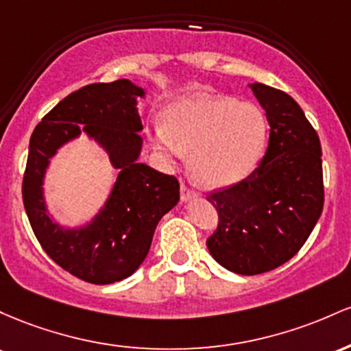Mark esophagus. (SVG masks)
Listing matches in <instances>:
<instances>
[{
    "label": "esophagus",
    "mask_w": 351,
    "mask_h": 351,
    "mask_svg": "<svg viewBox=\"0 0 351 351\" xmlns=\"http://www.w3.org/2000/svg\"><path fill=\"white\" fill-rule=\"evenodd\" d=\"M197 197V192L192 191V189H189L186 184H180V199L182 200H191V199H195Z\"/></svg>",
    "instance_id": "obj_1"
}]
</instances>
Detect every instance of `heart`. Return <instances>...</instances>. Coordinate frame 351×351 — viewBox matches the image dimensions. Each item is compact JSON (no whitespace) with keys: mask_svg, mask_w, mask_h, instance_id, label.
<instances>
[{"mask_svg":"<svg viewBox=\"0 0 351 351\" xmlns=\"http://www.w3.org/2000/svg\"><path fill=\"white\" fill-rule=\"evenodd\" d=\"M267 137L269 121L257 104L195 94L165 108L151 139L167 157L191 152L192 174L204 186L226 187L257 167Z\"/></svg>","mask_w":351,"mask_h":351,"instance_id":"1","label":"heart"}]
</instances>
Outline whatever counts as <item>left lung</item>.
Masks as SVG:
<instances>
[{
	"label": "left lung",
	"mask_w": 351,
	"mask_h": 351,
	"mask_svg": "<svg viewBox=\"0 0 351 351\" xmlns=\"http://www.w3.org/2000/svg\"><path fill=\"white\" fill-rule=\"evenodd\" d=\"M250 88L270 124L265 156L245 179L207 195L219 214L207 249L240 275L289 262L312 234L325 197L320 139L300 106L262 82Z\"/></svg>",
	"instance_id": "left-lung-1"
}]
</instances>
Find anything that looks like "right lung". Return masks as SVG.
I'll list each match as a JSON object with an SVG mask.
<instances>
[{
	"mask_svg": "<svg viewBox=\"0 0 351 351\" xmlns=\"http://www.w3.org/2000/svg\"><path fill=\"white\" fill-rule=\"evenodd\" d=\"M128 80L94 82L58 102L36 125L23 176V202L43 250L81 280L106 285L132 275L151 249L160 217L179 202V180L137 160L143 129ZM106 150L121 172L112 197L89 226L62 231L45 214L40 182L49 157L79 135V124Z\"/></svg>",
	"mask_w": 351,
	"mask_h": 351,
	"instance_id": "right-lung-1",
	"label": "right lung"
}]
</instances>
